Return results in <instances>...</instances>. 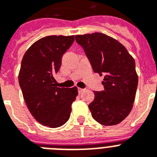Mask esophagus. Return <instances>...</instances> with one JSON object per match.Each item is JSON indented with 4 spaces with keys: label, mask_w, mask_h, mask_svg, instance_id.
<instances>
[{
    "label": "esophagus",
    "mask_w": 157,
    "mask_h": 157,
    "mask_svg": "<svg viewBox=\"0 0 157 157\" xmlns=\"http://www.w3.org/2000/svg\"><path fill=\"white\" fill-rule=\"evenodd\" d=\"M78 93H79V94H81V93H82L83 91L85 90L84 89H82V88H78Z\"/></svg>",
    "instance_id": "esophagus-1"
}]
</instances>
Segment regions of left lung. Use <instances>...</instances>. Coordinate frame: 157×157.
Here are the masks:
<instances>
[{"label":"left lung","instance_id":"obj_1","mask_svg":"<svg viewBox=\"0 0 157 157\" xmlns=\"http://www.w3.org/2000/svg\"><path fill=\"white\" fill-rule=\"evenodd\" d=\"M75 40L94 71L105 75V90L94 91V100L89 105L92 117L102 125H116L133 108L138 82L134 58L121 43L102 33L76 35Z\"/></svg>","mask_w":157,"mask_h":157}]
</instances>
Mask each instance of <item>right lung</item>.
Segmentation results:
<instances>
[{"mask_svg":"<svg viewBox=\"0 0 157 157\" xmlns=\"http://www.w3.org/2000/svg\"><path fill=\"white\" fill-rule=\"evenodd\" d=\"M75 36L52 35L34 42L25 52L19 83L29 111L38 123L51 128L69 120L77 87L59 88L53 76L61 66L62 56Z\"/></svg>","mask_w":157,"mask_h":157,"instance_id":"1","label":"right lung"}]
</instances>
